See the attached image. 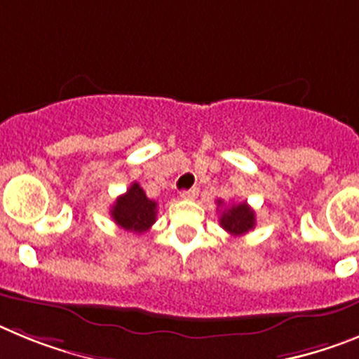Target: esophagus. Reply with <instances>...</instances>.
<instances>
[{
    "instance_id": "esophagus-1",
    "label": "esophagus",
    "mask_w": 359,
    "mask_h": 359,
    "mask_svg": "<svg viewBox=\"0 0 359 359\" xmlns=\"http://www.w3.org/2000/svg\"><path fill=\"white\" fill-rule=\"evenodd\" d=\"M196 195H198V189H196V187H191V189H184V191H180V198H184V200H195Z\"/></svg>"
}]
</instances>
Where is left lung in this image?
<instances>
[{
	"label": "left lung",
	"mask_w": 359,
	"mask_h": 359,
	"mask_svg": "<svg viewBox=\"0 0 359 359\" xmlns=\"http://www.w3.org/2000/svg\"><path fill=\"white\" fill-rule=\"evenodd\" d=\"M219 205H224V200H216ZM219 225L232 236L247 234L248 231L256 227V215L252 211V208L247 202L232 203V205H225L219 212Z\"/></svg>",
	"instance_id": "1"
}]
</instances>
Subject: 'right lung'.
Returning <instances> with one entry per match:
<instances>
[{
	"label": "right lung",
	"mask_w": 359,
	"mask_h": 359,
	"mask_svg": "<svg viewBox=\"0 0 359 359\" xmlns=\"http://www.w3.org/2000/svg\"><path fill=\"white\" fill-rule=\"evenodd\" d=\"M111 216L116 225L128 232L143 234L157 219V202L144 195L143 187L132 184L121 196H118L111 208Z\"/></svg>",
	"instance_id": "1"
}]
</instances>
